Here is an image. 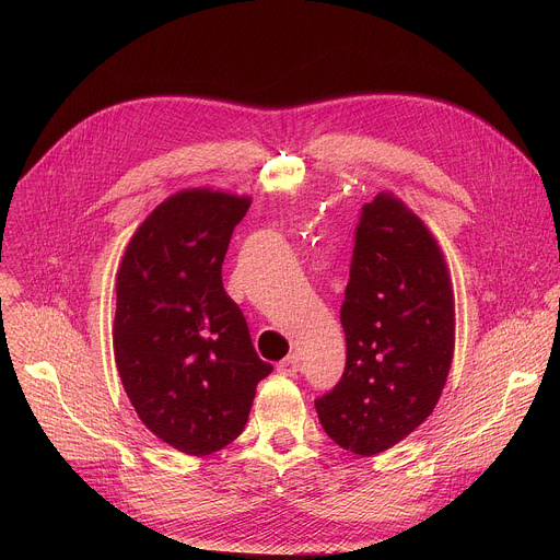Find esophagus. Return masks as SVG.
<instances>
[{"label":"esophagus","mask_w":560,"mask_h":560,"mask_svg":"<svg viewBox=\"0 0 560 560\" xmlns=\"http://www.w3.org/2000/svg\"><path fill=\"white\" fill-rule=\"evenodd\" d=\"M299 368H301V359H299L296 352H292L290 357H285V359L277 365V370H279L281 374H288V376H294V374L299 372Z\"/></svg>","instance_id":"esophagus-1"}]
</instances>
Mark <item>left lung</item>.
I'll use <instances>...</instances> for the list:
<instances>
[{
  "mask_svg": "<svg viewBox=\"0 0 560 560\" xmlns=\"http://www.w3.org/2000/svg\"><path fill=\"white\" fill-rule=\"evenodd\" d=\"M341 326L346 370L314 408L337 445L378 454L432 415L454 352L443 255L421 219L392 195L361 208Z\"/></svg>",
  "mask_w": 560,
  "mask_h": 560,
  "instance_id": "obj_1",
  "label": "left lung"
}]
</instances>
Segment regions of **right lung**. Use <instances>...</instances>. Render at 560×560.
<instances>
[{
  "label": "right lung",
  "instance_id": "right-lung-1",
  "mask_svg": "<svg viewBox=\"0 0 560 560\" xmlns=\"http://www.w3.org/2000/svg\"><path fill=\"white\" fill-rule=\"evenodd\" d=\"M250 199L184 190L135 232L117 275L115 361L143 425L179 452L206 456L244 432L257 383L255 352L221 264Z\"/></svg>",
  "mask_w": 560,
  "mask_h": 560
}]
</instances>
